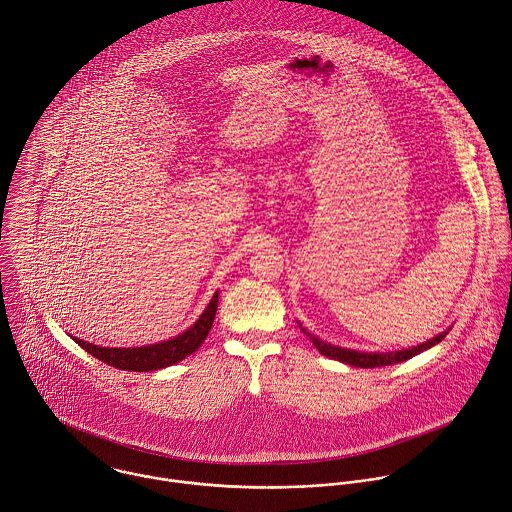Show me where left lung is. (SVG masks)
Masks as SVG:
<instances>
[{
	"label": "left lung",
	"mask_w": 512,
	"mask_h": 512,
	"mask_svg": "<svg viewBox=\"0 0 512 512\" xmlns=\"http://www.w3.org/2000/svg\"><path fill=\"white\" fill-rule=\"evenodd\" d=\"M299 327H301V323H299ZM301 331L311 337V342H313V346L319 350V354H323L325 358L342 362V364L356 366V368H382V366H392V364H398V362H406V360L418 356L420 352H426V350H430L432 346L440 344L442 339H444V335L448 333V331H442V333H438L436 337H432L430 342L420 344V346H416V348H408V350H400V352H386V354H380V352H378V354H376V352H370V354H368V352H356V350H346V348H337V346L325 344L323 339L311 335L307 329L301 327Z\"/></svg>",
	"instance_id": "obj_1"
}]
</instances>
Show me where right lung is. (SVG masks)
Instances as JSON below:
<instances>
[{
  "label": "right lung",
  "instance_id": "right-lung-1",
  "mask_svg": "<svg viewBox=\"0 0 512 512\" xmlns=\"http://www.w3.org/2000/svg\"><path fill=\"white\" fill-rule=\"evenodd\" d=\"M217 301H219V291L213 295L207 309L187 331H183L173 339H166V342H160V344L142 346V348H100V346L82 342L80 337H74V342L82 350H86L90 356L98 358L100 362L112 368L126 370V372H154L166 366L179 364L181 360L189 358L203 346V342L211 331V325L215 321Z\"/></svg>",
  "mask_w": 512,
  "mask_h": 512
}]
</instances>
